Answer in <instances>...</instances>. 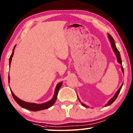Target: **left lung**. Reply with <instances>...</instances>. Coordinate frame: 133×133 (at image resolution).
Masks as SVG:
<instances>
[{
	"label": "left lung",
	"mask_w": 133,
	"mask_h": 133,
	"mask_svg": "<svg viewBox=\"0 0 133 133\" xmlns=\"http://www.w3.org/2000/svg\"><path fill=\"white\" fill-rule=\"evenodd\" d=\"M108 37H109V39L110 40V43H111V47H112V50H113V51H114V53H115V54H116V57H117V61H118V62L119 63L121 64V70H122L123 72L124 73V69H123V66H122V61H121V58L120 52H119V51L117 50V48H116L115 43H114V40L113 39V38H112V37L110 35V34H109V33H108ZM123 85V83H122V84H121V87H120V89H119L118 90H117V91L116 92V93L115 94V95H114L111 99H110V100L109 101V102H108L107 104L105 105V106H107V105H111L112 103H113L114 101L116 100V99L117 98V96H118V95L119 94V93H120L121 89V88H122ZM78 100H79V102H81L80 100H79V98H78ZM82 104L84 107H87V105H85L84 104H83V103H82Z\"/></svg>",
	"instance_id": "obj_1"
}]
</instances>
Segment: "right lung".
<instances>
[{
    "mask_svg": "<svg viewBox=\"0 0 133 133\" xmlns=\"http://www.w3.org/2000/svg\"><path fill=\"white\" fill-rule=\"evenodd\" d=\"M15 46H15L14 48H13V49L12 53V55H10V58H9V67L10 66L11 62H12V59L13 54H14V50L15 49ZM8 78H9V79H8L9 83V81H10L9 75ZM62 84H63V82H60L58 83V84H57V86H56V87L55 94H54L53 97L52 98V99L50 100V101H49V102H48L43 103V104H36V103H28V102H24V101L22 100L20 98L17 97L15 95L14 93H13V91H12V90L11 89H10V91H11V93H12V94L13 98L15 99V100L16 102V103L20 105V106H21L22 107L24 108V109L30 110V111H40V110L48 109V108L51 107L54 104H55V103L56 101V99H57L58 91V90H59V89H60V87H61Z\"/></svg>",
    "mask_w": 133,
    "mask_h": 133,
    "instance_id": "obj_1",
    "label": "right lung"
}]
</instances>
